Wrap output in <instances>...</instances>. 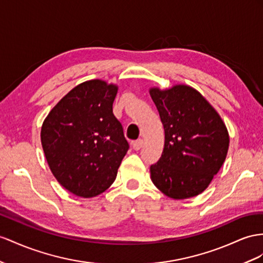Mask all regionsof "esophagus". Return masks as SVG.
<instances>
[{
    "instance_id": "esophagus-1",
    "label": "esophagus",
    "mask_w": 263,
    "mask_h": 263,
    "mask_svg": "<svg viewBox=\"0 0 263 263\" xmlns=\"http://www.w3.org/2000/svg\"><path fill=\"white\" fill-rule=\"evenodd\" d=\"M142 145H143V140H141V139H139L137 141H134V142H132L133 150H136V151H139L141 147H142Z\"/></svg>"
}]
</instances>
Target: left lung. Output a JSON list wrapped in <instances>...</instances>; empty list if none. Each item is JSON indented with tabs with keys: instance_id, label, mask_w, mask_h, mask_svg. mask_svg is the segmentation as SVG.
I'll list each match as a JSON object with an SVG mask.
<instances>
[{
	"instance_id": "1",
	"label": "left lung",
	"mask_w": 263,
	"mask_h": 263,
	"mask_svg": "<svg viewBox=\"0 0 263 263\" xmlns=\"http://www.w3.org/2000/svg\"><path fill=\"white\" fill-rule=\"evenodd\" d=\"M150 96L164 129L162 154L150 166L152 182L172 199L196 197L211 183L227 158V126L204 97L189 85L151 87Z\"/></svg>"
}]
</instances>
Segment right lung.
I'll return each mask as SVG.
<instances>
[{
  "label": "right lung",
  "mask_w": 263,
  "mask_h": 263,
  "mask_svg": "<svg viewBox=\"0 0 263 263\" xmlns=\"http://www.w3.org/2000/svg\"><path fill=\"white\" fill-rule=\"evenodd\" d=\"M118 89L99 79L85 81L59 101L42 124L50 170L78 197H97L110 187L129 150L112 109Z\"/></svg>",
  "instance_id": "obj_1"
}]
</instances>
